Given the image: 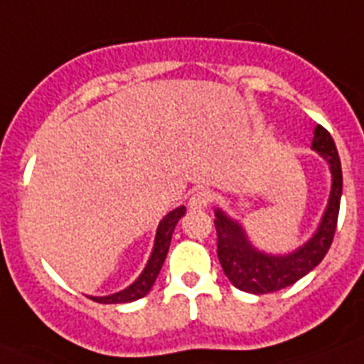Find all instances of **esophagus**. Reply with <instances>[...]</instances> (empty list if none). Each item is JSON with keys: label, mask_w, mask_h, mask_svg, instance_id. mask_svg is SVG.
<instances>
[{"label": "esophagus", "mask_w": 364, "mask_h": 364, "mask_svg": "<svg viewBox=\"0 0 364 364\" xmlns=\"http://www.w3.org/2000/svg\"><path fill=\"white\" fill-rule=\"evenodd\" d=\"M213 202V193L210 189H197V191L191 193V198H189V208L193 210H204Z\"/></svg>", "instance_id": "1"}]
</instances>
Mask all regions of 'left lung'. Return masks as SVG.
<instances>
[{
    "label": "left lung",
    "mask_w": 364,
    "mask_h": 364,
    "mask_svg": "<svg viewBox=\"0 0 364 364\" xmlns=\"http://www.w3.org/2000/svg\"><path fill=\"white\" fill-rule=\"evenodd\" d=\"M311 147L319 151L330 164L332 171V193L328 200L326 213L317 233L301 250L291 255L273 257L257 252L247 242L242 228L217 210V255L220 266L231 284L247 294H269L291 286L319 264L332 246L339 217L341 191H343V171L332 134L317 125Z\"/></svg>",
    "instance_id": "8db88e82"
}]
</instances>
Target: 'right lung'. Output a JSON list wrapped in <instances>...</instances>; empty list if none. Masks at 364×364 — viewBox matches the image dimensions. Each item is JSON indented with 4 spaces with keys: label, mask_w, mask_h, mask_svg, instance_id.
<instances>
[{
    "label": "right lung",
    "mask_w": 364,
    "mask_h": 364,
    "mask_svg": "<svg viewBox=\"0 0 364 364\" xmlns=\"http://www.w3.org/2000/svg\"><path fill=\"white\" fill-rule=\"evenodd\" d=\"M184 213L186 208L184 205H180V208L173 210L169 215H166V218L160 222L159 230H156V239H154V250L153 253H151L149 262H147L142 275H140L129 288H125V290L118 291V294L114 295H107V297H91L92 301L102 302V304H118V302L136 301V299H142L144 295L149 294L151 286L154 284V281L159 277L160 268H162L164 260H166L167 257V252H169L173 230H175L178 218Z\"/></svg>",
    "instance_id": "obj_1"
}]
</instances>
